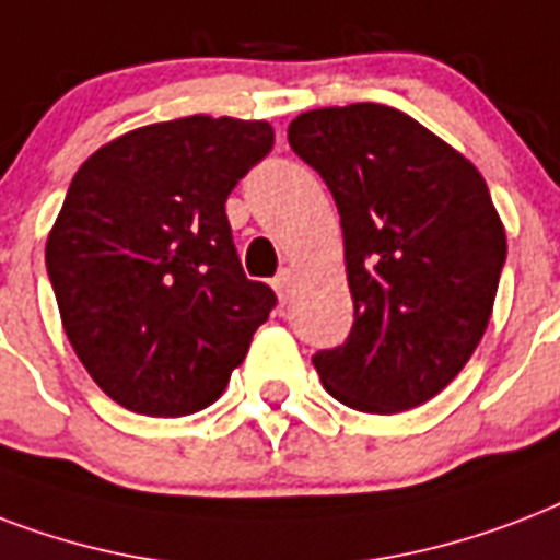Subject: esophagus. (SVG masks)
Listing matches in <instances>:
<instances>
[{"instance_id":"1","label":"esophagus","mask_w":560,"mask_h":560,"mask_svg":"<svg viewBox=\"0 0 560 560\" xmlns=\"http://www.w3.org/2000/svg\"><path fill=\"white\" fill-rule=\"evenodd\" d=\"M275 292L280 294V301H285V298H289V294H292V285H294V271L292 268H280V271H277V277H275Z\"/></svg>"}]
</instances>
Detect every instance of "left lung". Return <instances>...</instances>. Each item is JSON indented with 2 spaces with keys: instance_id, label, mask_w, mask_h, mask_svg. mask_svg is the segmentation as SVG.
Here are the masks:
<instances>
[{
  "instance_id": "left-lung-1",
  "label": "left lung",
  "mask_w": 560,
  "mask_h": 560,
  "mask_svg": "<svg viewBox=\"0 0 560 560\" xmlns=\"http://www.w3.org/2000/svg\"><path fill=\"white\" fill-rule=\"evenodd\" d=\"M289 145L336 198L353 327L312 365L368 415L432 400L474 357L505 266V228L479 168L411 116L362 102L306 110Z\"/></svg>"
}]
</instances>
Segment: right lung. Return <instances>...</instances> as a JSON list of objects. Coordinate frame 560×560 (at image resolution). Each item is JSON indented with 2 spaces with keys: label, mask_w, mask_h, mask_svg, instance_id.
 Here are the masks:
<instances>
[{
  "label": "right lung",
  "mask_w": 560,
  "mask_h": 560,
  "mask_svg": "<svg viewBox=\"0 0 560 560\" xmlns=\"http://www.w3.org/2000/svg\"><path fill=\"white\" fill-rule=\"evenodd\" d=\"M271 145L268 122L184 116L116 137L72 177L46 268L69 345L125 409H207L275 310L224 212Z\"/></svg>",
  "instance_id": "1"
}]
</instances>
